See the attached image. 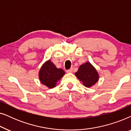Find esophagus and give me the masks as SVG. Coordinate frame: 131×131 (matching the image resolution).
I'll list each match as a JSON object with an SVG mask.
<instances>
[{"mask_svg": "<svg viewBox=\"0 0 131 131\" xmlns=\"http://www.w3.org/2000/svg\"><path fill=\"white\" fill-rule=\"evenodd\" d=\"M72 71H73V69H69V70H67V73H71L72 72Z\"/></svg>", "mask_w": 131, "mask_h": 131, "instance_id": "obj_1", "label": "esophagus"}]
</instances>
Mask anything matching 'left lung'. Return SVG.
I'll use <instances>...</instances> for the list:
<instances>
[{
  "instance_id": "left-lung-1",
  "label": "left lung",
  "mask_w": 131,
  "mask_h": 131,
  "mask_svg": "<svg viewBox=\"0 0 131 131\" xmlns=\"http://www.w3.org/2000/svg\"><path fill=\"white\" fill-rule=\"evenodd\" d=\"M75 75L86 88L92 87L99 80L98 71L89 62H86L80 65Z\"/></svg>"
}]
</instances>
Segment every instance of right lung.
I'll return each mask as SVG.
<instances>
[{
  "label": "right lung",
  "mask_w": 131,
  "mask_h": 131,
  "mask_svg": "<svg viewBox=\"0 0 131 131\" xmlns=\"http://www.w3.org/2000/svg\"><path fill=\"white\" fill-rule=\"evenodd\" d=\"M65 71L61 69H58L55 64L49 60L43 64L39 71V78L42 84L49 89L56 86L57 82L64 75Z\"/></svg>",
  "instance_id": "right-lung-1"
}]
</instances>
